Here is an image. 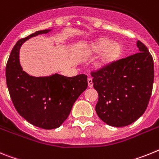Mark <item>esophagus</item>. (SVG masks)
<instances>
[{"label":"esophagus","instance_id":"34e87169","mask_svg":"<svg viewBox=\"0 0 159 159\" xmlns=\"http://www.w3.org/2000/svg\"><path fill=\"white\" fill-rule=\"evenodd\" d=\"M87 81H88V86H89V88L93 87V80H92V78H88Z\"/></svg>","mask_w":159,"mask_h":159}]
</instances>
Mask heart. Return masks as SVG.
Masks as SVG:
<instances>
[{"label":"heart","instance_id":"1","mask_svg":"<svg viewBox=\"0 0 159 159\" xmlns=\"http://www.w3.org/2000/svg\"><path fill=\"white\" fill-rule=\"evenodd\" d=\"M87 51L89 54L101 53L95 61L94 66L97 69L102 70L118 60L122 53L123 47L118 42L113 41L110 38L102 37L91 41Z\"/></svg>","mask_w":159,"mask_h":159}]
</instances>
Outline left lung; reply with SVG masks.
<instances>
[{
	"label": "left lung",
	"instance_id": "obj_1",
	"mask_svg": "<svg viewBox=\"0 0 159 159\" xmlns=\"http://www.w3.org/2000/svg\"><path fill=\"white\" fill-rule=\"evenodd\" d=\"M137 46L139 53L91 72L93 88L98 93L97 114L112 126H125L140 118L152 93L153 57L143 42L138 41Z\"/></svg>",
	"mask_w": 159,
	"mask_h": 159
}]
</instances>
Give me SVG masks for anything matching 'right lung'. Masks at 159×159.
Returning a JSON list of instances; mask_svg holds the SVG:
<instances>
[{
    "label": "right lung",
    "mask_w": 159,
    "mask_h": 159,
    "mask_svg": "<svg viewBox=\"0 0 159 159\" xmlns=\"http://www.w3.org/2000/svg\"><path fill=\"white\" fill-rule=\"evenodd\" d=\"M37 31L19 40L6 65V83L15 109L32 125L45 129L59 127L68 118L78 97L88 86L87 76L33 77L23 71L19 61L21 45L30 38L49 33Z\"/></svg>",
    "instance_id": "1"
}]
</instances>
